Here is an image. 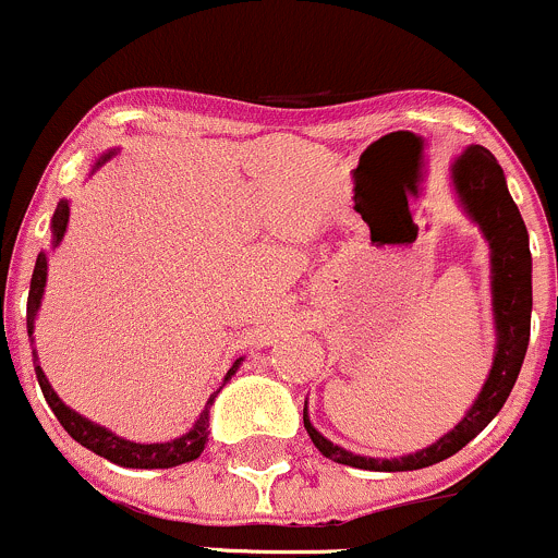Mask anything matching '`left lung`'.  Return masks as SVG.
I'll return each mask as SVG.
<instances>
[{
    "mask_svg": "<svg viewBox=\"0 0 558 558\" xmlns=\"http://www.w3.org/2000/svg\"><path fill=\"white\" fill-rule=\"evenodd\" d=\"M450 184L459 197V206L477 225L490 250V312H494L496 344L488 377L459 426L450 428L428 448L399 459H372L333 445L312 426L303 404V426L314 448L336 464L368 469V472H407V469L439 464L459 453L494 421L521 372L529 347V325H532V252H529L526 225L507 190L505 170L488 148L466 146L450 162Z\"/></svg>",
    "mask_w": 558,
    "mask_h": 558,
    "instance_id": "left-lung-1",
    "label": "left lung"
}]
</instances>
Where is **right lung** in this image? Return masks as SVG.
Segmentation results:
<instances>
[{
    "label": "right lung",
    "mask_w": 558,
    "mask_h": 558,
    "mask_svg": "<svg viewBox=\"0 0 558 558\" xmlns=\"http://www.w3.org/2000/svg\"><path fill=\"white\" fill-rule=\"evenodd\" d=\"M113 154H116V148L105 151L102 157L94 162L92 173H97V168H102V165L108 162ZM68 222H70V201H59L57 211H53V219H51L53 250L62 244L64 233H68ZM46 279H48V255L46 252H40V255H37V263H35V274H32L29 303H26V333L29 336L35 333L37 308H40L43 295H46ZM32 357H35V374H37V383H40V388H43V396H46L48 407H51L53 415H57L59 423L64 426V432H68L75 442L84 445L86 450H92V453H97V456H102V459L113 461V464L130 466V469H170V466L186 464V461H195L208 442V410H211V404H214V399L219 396V390H222L225 385L233 379V374L241 368V361H244V357H235L233 366H230L228 374H225L222 385H219V388L211 393V399L206 401V410L201 412V417H197L195 426H192L190 432L181 434V437H175V439H170V442L141 445V442H130V439L119 437V434L108 432L105 426L92 423L89 417H84V415H78L75 410H70V407L59 399L57 390L51 388V383H48L46 372H43V366L37 363L35 350H32Z\"/></svg>",
    "instance_id": "add662e5"
}]
</instances>
